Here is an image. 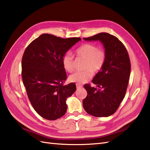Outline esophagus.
I'll return each instance as SVG.
<instances>
[{
  "instance_id": "obj_1",
  "label": "esophagus",
  "mask_w": 150,
  "mask_h": 150,
  "mask_svg": "<svg viewBox=\"0 0 150 150\" xmlns=\"http://www.w3.org/2000/svg\"><path fill=\"white\" fill-rule=\"evenodd\" d=\"M76 88H80L83 87V86H82V85L79 84V83H76Z\"/></svg>"
}]
</instances>
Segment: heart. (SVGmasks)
Returning <instances> with one entry per match:
<instances>
[{"label":"heart","mask_w":150,"mask_h":150,"mask_svg":"<svg viewBox=\"0 0 150 150\" xmlns=\"http://www.w3.org/2000/svg\"><path fill=\"white\" fill-rule=\"evenodd\" d=\"M78 57L85 59L83 71L77 72L69 77V80L77 83H84L92 78L94 72H99L104 65L106 55L104 50L98 48L96 45L83 43L75 50ZM62 64L64 69L69 72L74 71V60L70 53H65L62 57Z\"/></svg>","instance_id":"obj_1"}]
</instances>
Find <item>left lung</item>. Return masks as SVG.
<instances>
[{"instance_id":"1","label":"left lung","mask_w":150,"mask_h":150,"mask_svg":"<svg viewBox=\"0 0 150 150\" xmlns=\"http://www.w3.org/2000/svg\"><path fill=\"white\" fill-rule=\"evenodd\" d=\"M83 39L100 41L106 55L102 70L92 80L98 87L84 85L87 96L83 100V108L94 117H109L117 111L126 95L131 72L129 54L117 37L108 33H100Z\"/></svg>"}]
</instances>
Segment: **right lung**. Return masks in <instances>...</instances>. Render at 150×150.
I'll list each match as a JSON object with an SVG mask.
<instances>
[{
    "mask_svg": "<svg viewBox=\"0 0 150 150\" xmlns=\"http://www.w3.org/2000/svg\"><path fill=\"white\" fill-rule=\"evenodd\" d=\"M80 40L44 33L24 50L21 64L23 84L33 109L47 120H57L65 114L66 99L76 89L74 83L64 85L67 76L62 57Z\"/></svg>",
    "mask_w": 150,
    "mask_h": 150,
    "instance_id": "right-lung-1",
    "label": "right lung"
}]
</instances>
